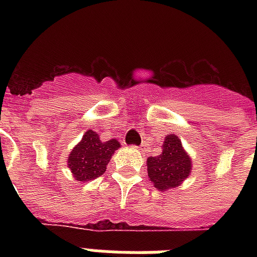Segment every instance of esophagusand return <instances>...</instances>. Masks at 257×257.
<instances>
[{"mask_svg":"<svg viewBox=\"0 0 257 257\" xmlns=\"http://www.w3.org/2000/svg\"><path fill=\"white\" fill-rule=\"evenodd\" d=\"M140 151H141V152H143V148H140Z\"/></svg>","mask_w":257,"mask_h":257,"instance_id":"esophagus-1","label":"esophagus"}]
</instances>
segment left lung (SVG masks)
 <instances>
[{"label": "left lung", "instance_id": "obj_1", "mask_svg": "<svg viewBox=\"0 0 257 257\" xmlns=\"http://www.w3.org/2000/svg\"><path fill=\"white\" fill-rule=\"evenodd\" d=\"M147 164L149 180L160 191L180 185L189 176L192 167L191 159L175 135L165 137L163 152L156 157H149Z\"/></svg>", "mask_w": 257, "mask_h": 257}]
</instances>
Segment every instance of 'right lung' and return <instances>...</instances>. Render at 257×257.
Wrapping results in <instances>:
<instances>
[{"label":"right lung","mask_w":257,"mask_h":257,"mask_svg":"<svg viewBox=\"0 0 257 257\" xmlns=\"http://www.w3.org/2000/svg\"><path fill=\"white\" fill-rule=\"evenodd\" d=\"M117 148H120L117 140L102 143L94 131H88L68 159L74 179L82 183L100 177L106 171V165Z\"/></svg>","instance_id":"right-lung-1"}]
</instances>
